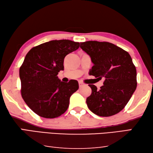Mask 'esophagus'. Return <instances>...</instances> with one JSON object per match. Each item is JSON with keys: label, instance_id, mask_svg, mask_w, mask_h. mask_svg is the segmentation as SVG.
<instances>
[{"label": "esophagus", "instance_id": "obj_1", "mask_svg": "<svg viewBox=\"0 0 153 153\" xmlns=\"http://www.w3.org/2000/svg\"><path fill=\"white\" fill-rule=\"evenodd\" d=\"M84 85H85V84H84V83H82V82H79V88H82V87H83V86H84Z\"/></svg>", "mask_w": 153, "mask_h": 153}]
</instances>
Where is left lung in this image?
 Returning a JSON list of instances; mask_svg holds the SVG:
<instances>
[{
    "label": "left lung",
    "mask_w": 153,
    "mask_h": 153,
    "mask_svg": "<svg viewBox=\"0 0 153 153\" xmlns=\"http://www.w3.org/2000/svg\"><path fill=\"white\" fill-rule=\"evenodd\" d=\"M80 48L90 55L94 65L90 75L104 79L100 90L89 84L88 107L95 114L108 117L123 109L137 88V69L128 53L109 42L89 41Z\"/></svg>",
    "instance_id": "obj_1"
}]
</instances>
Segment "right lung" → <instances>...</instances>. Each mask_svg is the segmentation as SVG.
Returning a JSON list of instances; mask_svg holds the SVG:
<instances>
[{
	"mask_svg": "<svg viewBox=\"0 0 153 153\" xmlns=\"http://www.w3.org/2000/svg\"><path fill=\"white\" fill-rule=\"evenodd\" d=\"M79 43L53 40L33 48L19 69L21 96L27 105L41 117H59L68 110L69 98L79 88L77 80L61 82L64 58L76 51Z\"/></svg>",
	"mask_w": 153,
	"mask_h": 153,
	"instance_id": "add662e5",
	"label": "right lung"
}]
</instances>
